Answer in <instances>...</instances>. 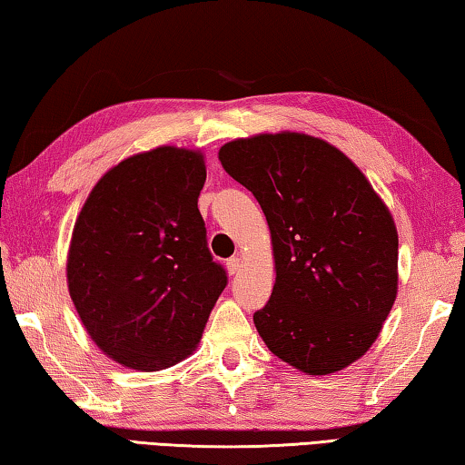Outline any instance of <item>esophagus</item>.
I'll return each mask as SVG.
<instances>
[{"instance_id": "1", "label": "esophagus", "mask_w": 465, "mask_h": 465, "mask_svg": "<svg viewBox=\"0 0 465 465\" xmlns=\"http://www.w3.org/2000/svg\"><path fill=\"white\" fill-rule=\"evenodd\" d=\"M242 268V262L239 260V257H231V260H226V270L231 276H234V273H239V270Z\"/></svg>"}]
</instances>
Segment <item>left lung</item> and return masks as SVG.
Returning <instances> with one entry per match:
<instances>
[{
	"mask_svg": "<svg viewBox=\"0 0 465 465\" xmlns=\"http://www.w3.org/2000/svg\"><path fill=\"white\" fill-rule=\"evenodd\" d=\"M224 171L260 202L276 284L253 322L278 359L330 375L372 346L398 294V231L367 177L313 135L224 143Z\"/></svg>",
	"mask_w": 465,
	"mask_h": 465,
	"instance_id": "1",
	"label": "left lung"
}]
</instances>
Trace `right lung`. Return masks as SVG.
Here are the masks:
<instances>
[{
    "label": "right lung",
    "instance_id": "1",
    "mask_svg": "<svg viewBox=\"0 0 465 465\" xmlns=\"http://www.w3.org/2000/svg\"><path fill=\"white\" fill-rule=\"evenodd\" d=\"M203 183L202 152H142L103 174L75 220L67 288L88 336L124 367L187 359L226 288L197 210Z\"/></svg>",
    "mask_w": 465,
    "mask_h": 465
}]
</instances>
